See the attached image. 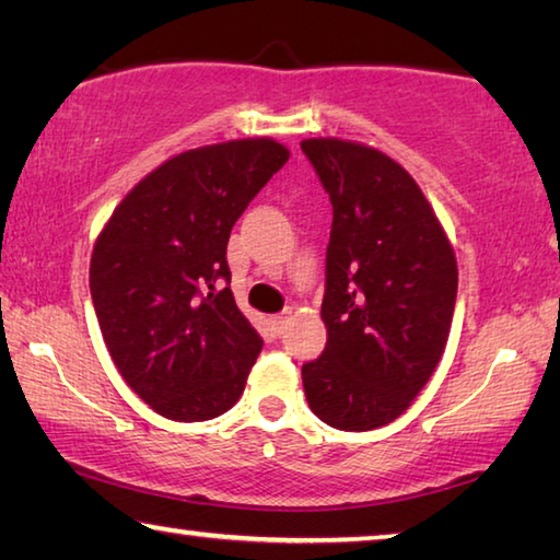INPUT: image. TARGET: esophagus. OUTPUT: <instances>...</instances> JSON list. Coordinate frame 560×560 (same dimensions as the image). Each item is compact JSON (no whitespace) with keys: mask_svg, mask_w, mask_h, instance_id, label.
<instances>
[{"mask_svg":"<svg viewBox=\"0 0 560 560\" xmlns=\"http://www.w3.org/2000/svg\"><path fill=\"white\" fill-rule=\"evenodd\" d=\"M287 324H289V311H283V314L271 318V326H273V330H277V334H281L283 326H287Z\"/></svg>","mask_w":560,"mask_h":560,"instance_id":"1","label":"esophagus"}]
</instances>
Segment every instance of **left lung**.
Segmentation results:
<instances>
[{
  "mask_svg": "<svg viewBox=\"0 0 560 560\" xmlns=\"http://www.w3.org/2000/svg\"><path fill=\"white\" fill-rule=\"evenodd\" d=\"M303 155L334 205L320 303L328 340L303 363L308 407L336 430L400 417L447 346L457 259L422 189L375 148L308 138Z\"/></svg>",
  "mask_w": 560,
  "mask_h": 560,
  "instance_id": "1",
  "label": "left lung"
}]
</instances>
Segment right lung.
<instances>
[{
	"label": "right lung",
	"instance_id": "1",
	"mask_svg": "<svg viewBox=\"0 0 560 560\" xmlns=\"http://www.w3.org/2000/svg\"><path fill=\"white\" fill-rule=\"evenodd\" d=\"M287 160L271 138L187 150L140 179L98 234L89 281L103 340L167 420H212L244 393L264 340L234 303L226 242Z\"/></svg>",
	"mask_w": 560,
	"mask_h": 560
}]
</instances>
